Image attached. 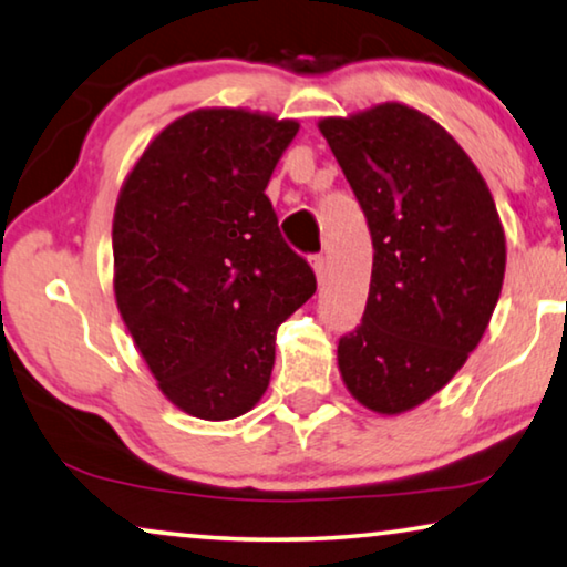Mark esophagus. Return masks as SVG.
<instances>
[{
	"mask_svg": "<svg viewBox=\"0 0 567 567\" xmlns=\"http://www.w3.org/2000/svg\"><path fill=\"white\" fill-rule=\"evenodd\" d=\"M310 265H313L316 280H318V285H321V282H323V277H326V259L321 257V254H318V257L310 259Z\"/></svg>",
	"mask_w": 567,
	"mask_h": 567,
	"instance_id": "1",
	"label": "esophagus"
}]
</instances>
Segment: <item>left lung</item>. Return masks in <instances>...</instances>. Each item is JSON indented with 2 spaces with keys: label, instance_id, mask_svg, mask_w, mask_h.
<instances>
[{
  "label": "left lung",
  "instance_id": "1",
  "mask_svg": "<svg viewBox=\"0 0 567 567\" xmlns=\"http://www.w3.org/2000/svg\"><path fill=\"white\" fill-rule=\"evenodd\" d=\"M318 131L372 234L362 323L339 341L357 403L398 416L429 401L481 344L506 272V234L483 174L432 117L382 102Z\"/></svg>",
  "mask_w": 567,
  "mask_h": 567
}]
</instances>
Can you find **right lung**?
Masks as SVG:
<instances>
[{"label":"right lung","instance_id":"obj_1","mask_svg":"<svg viewBox=\"0 0 567 567\" xmlns=\"http://www.w3.org/2000/svg\"><path fill=\"white\" fill-rule=\"evenodd\" d=\"M298 127L244 107L193 110L148 143L117 195V310L166 401L195 419L259 403L277 329L316 292L265 195Z\"/></svg>","mask_w":567,"mask_h":567}]
</instances>
